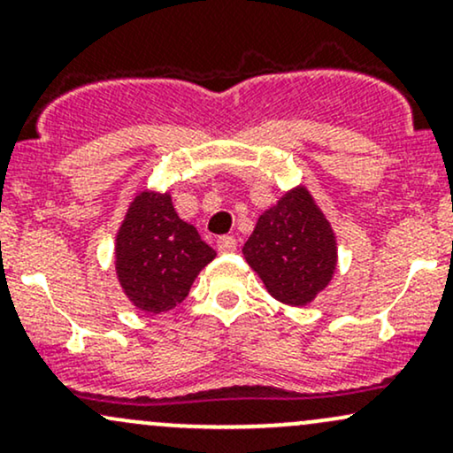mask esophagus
Masks as SVG:
<instances>
[{
  "instance_id": "1",
  "label": "esophagus",
  "mask_w": 453,
  "mask_h": 453,
  "mask_svg": "<svg viewBox=\"0 0 453 453\" xmlns=\"http://www.w3.org/2000/svg\"><path fill=\"white\" fill-rule=\"evenodd\" d=\"M217 251H219V253H234V251H236V238H234V236H219V238H217Z\"/></svg>"
}]
</instances>
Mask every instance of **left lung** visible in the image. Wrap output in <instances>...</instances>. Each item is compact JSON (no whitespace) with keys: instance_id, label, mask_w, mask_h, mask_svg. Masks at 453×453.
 Wrapping results in <instances>:
<instances>
[{"instance_id":"8db88e82","label":"left lung","mask_w":453,"mask_h":453,"mask_svg":"<svg viewBox=\"0 0 453 453\" xmlns=\"http://www.w3.org/2000/svg\"><path fill=\"white\" fill-rule=\"evenodd\" d=\"M242 253L270 296L292 306L309 304L336 268L334 234L304 187L259 217Z\"/></svg>"}]
</instances>
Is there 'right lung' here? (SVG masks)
<instances>
[{"label":"right lung","instance_id":"add662e5","mask_svg":"<svg viewBox=\"0 0 453 453\" xmlns=\"http://www.w3.org/2000/svg\"><path fill=\"white\" fill-rule=\"evenodd\" d=\"M117 274L134 306L147 313L174 309L215 249L176 215L168 194L140 191L117 234Z\"/></svg>","mask_w":453,"mask_h":453}]
</instances>
